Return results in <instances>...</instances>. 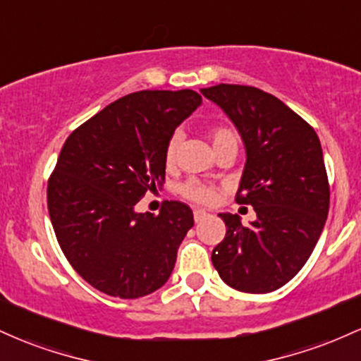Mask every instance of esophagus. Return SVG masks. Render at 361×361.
<instances>
[{
  "label": "esophagus",
  "mask_w": 361,
  "mask_h": 361,
  "mask_svg": "<svg viewBox=\"0 0 361 361\" xmlns=\"http://www.w3.org/2000/svg\"><path fill=\"white\" fill-rule=\"evenodd\" d=\"M205 217H209V212H205V210L198 209V210H195V212H193V219H195V222H202V221H204Z\"/></svg>",
  "instance_id": "1"
}]
</instances>
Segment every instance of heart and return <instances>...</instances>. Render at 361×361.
Here are the masks:
<instances>
[{
  "label": "heart",
  "instance_id": "heart-1",
  "mask_svg": "<svg viewBox=\"0 0 361 361\" xmlns=\"http://www.w3.org/2000/svg\"><path fill=\"white\" fill-rule=\"evenodd\" d=\"M210 137H212V142L215 146V144L222 142V140L235 137V134L227 127H217L210 132ZM180 140H181V135L178 134V132L176 134H173L168 140L166 152H164V161H166L168 166H173V164H175L178 147H180ZM181 195H183L185 198H188V200L198 202V204H207V205L214 204V200L217 198V192H215V188H212V186L209 185L198 183V181H188V183H185L181 186Z\"/></svg>",
  "mask_w": 361,
  "mask_h": 361
}]
</instances>
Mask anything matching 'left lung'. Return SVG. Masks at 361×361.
Masks as SVG:
<instances>
[{"label": "left lung", "instance_id": "8db88e82", "mask_svg": "<svg viewBox=\"0 0 361 361\" xmlns=\"http://www.w3.org/2000/svg\"><path fill=\"white\" fill-rule=\"evenodd\" d=\"M200 91L241 135L246 164L235 202L256 212L250 226L238 214H219L227 231L212 263L239 292H273L300 271L324 229L329 185L321 142L304 118L270 93L241 85Z\"/></svg>", "mask_w": 361, "mask_h": 361}]
</instances>
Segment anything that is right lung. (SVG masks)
I'll return each mask as SVG.
<instances>
[{
  "mask_svg": "<svg viewBox=\"0 0 361 361\" xmlns=\"http://www.w3.org/2000/svg\"><path fill=\"white\" fill-rule=\"evenodd\" d=\"M202 105L193 90L130 93L69 135L47 185L57 241L91 287L139 299L166 283L193 212L166 202L159 214L135 212L164 180L166 144Z\"/></svg>",
  "mask_w": 361,
  "mask_h": 361,
  "instance_id": "right-lung-1",
  "label": "right lung"
}]
</instances>
